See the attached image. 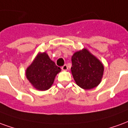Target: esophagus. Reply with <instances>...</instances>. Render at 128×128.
Wrapping results in <instances>:
<instances>
[{
	"mask_svg": "<svg viewBox=\"0 0 128 128\" xmlns=\"http://www.w3.org/2000/svg\"><path fill=\"white\" fill-rule=\"evenodd\" d=\"M61 69H62V70L66 71V70H68V66H67V65H64V66H62V68H61Z\"/></svg>",
	"mask_w": 128,
	"mask_h": 128,
	"instance_id": "obj_1",
	"label": "esophagus"
}]
</instances>
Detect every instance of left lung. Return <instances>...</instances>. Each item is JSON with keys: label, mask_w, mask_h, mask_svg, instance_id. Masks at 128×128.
<instances>
[{"label": "left lung", "mask_w": 128, "mask_h": 128, "mask_svg": "<svg viewBox=\"0 0 128 128\" xmlns=\"http://www.w3.org/2000/svg\"><path fill=\"white\" fill-rule=\"evenodd\" d=\"M72 74L78 86L85 90L96 87L100 83L103 74V64L83 49L75 52L72 57Z\"/></svg>", "instance_id": "obj_1"}]
</instances>
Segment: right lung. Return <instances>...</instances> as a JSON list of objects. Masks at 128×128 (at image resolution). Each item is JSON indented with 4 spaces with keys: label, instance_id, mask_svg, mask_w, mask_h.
Masks as SVG:
<instances>
[{
    "label": "right lung",
    "instance_id": "obj_1",
    "mask_svg": "<svg viewBox=\"0 0 128 128\" xmlns=\"http://www.w3.org/2000/svg\"><path fill=\"white\" fill-rule=\"evenodd\" d=\"M60 72V68L44 52L38 54L27 69L26 76L35 88L44 91L51 87Z\"/></svg>",
    "mask_w": 128,
    "mask_h": 128
}]
</instances>
